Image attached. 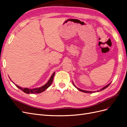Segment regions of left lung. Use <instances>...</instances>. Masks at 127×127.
<instances>
[{
	"label": "left lung",
	"instance_id": "8db88e82",
	"mask_svg": "<svg viewBox=\"0 0 127 127\" xmlns=\"http://www.w3.org/2000/svg\"><path fill=\"white\" fill-rule=\"evenodd\" d=\"M72 84H73V85H74V86H75V87H76V88H77V87L75 86V85H74V84H73V83L72 82ZM111 84V83H110V84H109L108 85H107L106 86H105V87H103V88H102V89H100V91H102V90H104V89H106V88H107V87L109 86V85H110V84ZM79 90V91H82V92H84V93H93V91H86V90H81V89H79V88H77ZM98 91H99V90H98V91H97V92H98ZM95 91H94V93H95Z\"/></svg>",
	"mask_w": 127,
	"mask_h": 127
}]
</instances>
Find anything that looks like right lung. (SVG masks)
Here are the masks:
<instances>
[{
  "instance_id": "1",
  "label": "right lung",
  "mask_w": 127,
  "mask_h": 127,
  "mask_svg": "<svg viewBox=\"0 0 127 127\" xmlns=\"http://www.w3.org/2000/svg\"><path fill=\"white\" fill-rule=\"evenodd\" d=\"M55 72L54 73H53L52 76H51L50 78L49 79V80L48 81V82L47 84H46L45 85L42 86L41 87H39V88H33V89H28V88H21V87L17 86V85H15L16 86V87L17 88H18L19 89H20L21 90H22L23 91H24L25 93L26 94H40L42 92L44 91L46 89H47L48 87H50V86L51 85V84H52V81H53V79L55 76Z\"/></svg>"
}]
</instances>
